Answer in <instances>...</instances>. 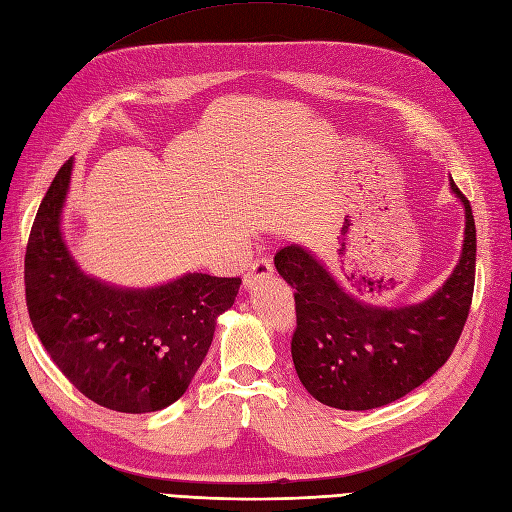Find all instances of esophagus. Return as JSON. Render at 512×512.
Returning a JSON list of instances; mask_svg holds the SVG:
<instances>
[{
  "mask_svg": "<svg viewBox=\"0 0 512 512\" xmlns=\"http://www.w3.org/2000/svg\"><path fill=\"white\" fill-rule=\"evenodd\" d=\"M272 272H274L272 259H268V257H257V259L251 263L249 272L244 274V287H253V285H257L261 278H268Z\"/></svg>",
  "mask_w": 512,
  "mask_h": 512,
  "instance_id": "esophagus-1",
  "label": "esophagus"
}]
</instances>
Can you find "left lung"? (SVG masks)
Here are the masks:
<instances>
[{
    "mask_svg": "<svg viewBox=\"0 0 512 512\" xmlns=\"http://www.w3.org/2000/svg\"><path fill=\"white\" fill-rule=\"evenodd\" d=\"M464 251L451 278L423 304L378 308L355 300L302 246L274 257L295 289L291 357L312 398L340 410H370L404 398L447 364L470 315L476 227L468 197Z\"/></svg>",
    "mask_w": 512,
    "mask_h": 512,
    "instance_id": "obj_1",
    "label": "left lung"
}]
</instances>
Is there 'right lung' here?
<instances>
[{"label": "right lung", "instance_id": "1", "mask_svg": "<svg viewBox=\"0 0 512 512\" xmlns=\"http://www.w3.org/2000/svg\"><path fill=\"white\" fill-rule=\"evenodd\" d=\"M70 174L72 159L53 178L27 240L31 325L63 376L95 404L131 415L161 410L187 391L242 278L187 274L125 291L85 276L59 229Z\"/></svg>", "mask_w": 512, "mask_h": 512}]
</instances>
